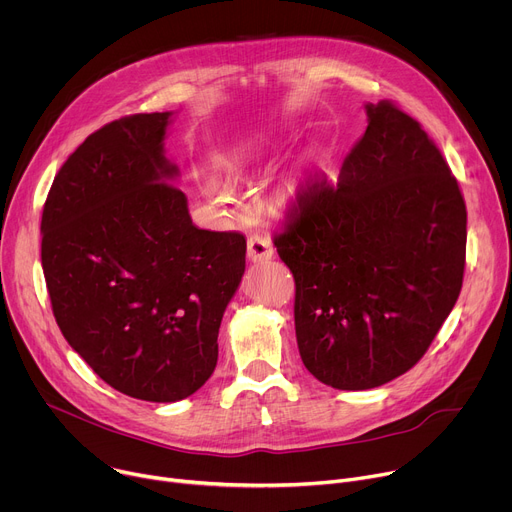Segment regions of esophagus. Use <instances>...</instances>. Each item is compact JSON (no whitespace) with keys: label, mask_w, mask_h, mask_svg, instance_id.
<instances>
[{"label":"esophagus","mask_w":512,"mask_h":512,"mask_svg":"<svg viewBox=\"0 0 512 512\" xmlns=\"http://www.w3.org/2000/svg\"><path fill=\"white\" fill-rule=\"evenodd\" d=\"M274 256V248L272 242L262 238V235H252L248 240V258L252 262H266Z\"/></svg>","instance_id":"obj_1"}]
</instances>
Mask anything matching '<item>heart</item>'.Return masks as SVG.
Returning a JSON list of instances; mask_svg holds the SVG:
<instances>
[{
	"mask_svg": "<svg viewBox=\"0 0 512 512\" xmlns=\"http://www.w3.org/2000/svg\"><path fill=\"white\" fill-rule=\"evenodd\" d=\"M203 192H205V196L207 199L217 207V209H221V211H225V213H233L235 209H238V199H235V194H233V190L227 186V184H223L221 180H217V178H207L205 182H203Z\"/></svg>",
	"mask_w": 512,
	"mask_h": 512,
	"instance_id": "b5f03b06",
	"label": "heart"
}]
</instances>
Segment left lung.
<instances>
[{"label":"left lung","instance_id":"1","mask_svg":"<svg viewBox=\"0 0 512 512\" xmlns=\"http://www.w3.org/2000/svg\"><path fill=\"white\" fill-rule=\"evenodd\" d=\"M367 131L338 184L311 182L274 238L295 277L305 369L336 389H371L412 369L463 283L467 213L418 121L365 104Z\"/></svg>","mask_w":512,"mask_h":512}]
</instances>
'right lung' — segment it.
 I'll list each match as a JSON object with an SVG mask.
<instances>
[{
    "mask_svg": "<svg viewBox=\"0 0 512 512\" xmlns=\"http://www.w3.org/2000/svg\"><path fill=\"white\" fill-rule=\"evenodd\" d=\"M174 112L92 133L47 196L43 272L55 320L92 371L145 402H178L217 365L246 238L199 229L164 141Z\"/></svg>",
    "mask_w": 512,
    "mask_h": 512,
    "instance_id": "obj_1",
    "label": "right lung"
}]
</instances>
